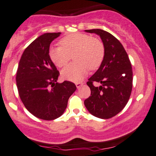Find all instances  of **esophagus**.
Returning a JSON list of instances; mask_svg holds the SVG:
<instances>
[{
    "instance_id": "esophagus-1",
    "label": "esophagus",
    "mask_w": 156,
    "mask_h": 156,
    "mask_svg": "<svg viewBox=\"0 0 156 156\" xmlns=\"http://www.w3.org/2000/svg\"><path fill=\"white\" fill-rule=\"evenodd\" d=\"M83 83H82V82H77V83H76V87L78 89V88H80V86L83 85Z\"/></svg>"
}]
</instances>
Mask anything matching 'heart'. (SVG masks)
I'll list each match as a JSON object with an SVG mask.
<instances>
[{
	"label": "heart",
	"mask_w": 156,
	"mask_h": 156,
	"mask_svg": "<svg viewBox=\"0 0 156 156\" xmlns=\"http://www.w3.org/2000/svg\"><path fill=\"white\" fill-rule=\"evenodd\" d=\"M61 46L51 47L49 57L58 67H63L69 62L71 56L76 62L62 71V76L71 81H80L90 69L97 70L105 57V46L97 37L85 33H76L64 37L59 41Z\"/></svg>",
	"instance_id": "b5f03b06"
}]
</instances>
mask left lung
I'll return each instance as SVG.
<instances>
[{
    "label": "left lung",
    "instance_id": "1",
    "mask_svg": "<svg viewBox=\"0 0 156 156\" xmlns=\"http://www.w3.org/2000/svg\"><path fill=\"white\" fill-rule=\"evenodd\" d=\"M96 33L105 46V57L99 68L86 83L91 96L84 105L91 115L108 119L119 113L128 102L132 90L133 72L131 62L121 42L108 32L86 30ZM95 82L101 83L95 87Z\"/></svg>",
    "mask_w": 156,
    "mask_h": 156
}]
</instances>
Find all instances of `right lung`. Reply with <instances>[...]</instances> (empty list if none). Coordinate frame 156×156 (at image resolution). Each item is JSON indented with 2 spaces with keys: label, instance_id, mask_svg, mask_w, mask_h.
I'll return each instance as SVG.
<instances>
[{
  "label": "right lung",
  "instance_id": "add662e5",
  "mask_svg": "<svg viewBox=\"0 0 156 156\" xmlns=\"http://www.w3.org/2000/svg\"><path fill=\"white\" fill-rule=\"evenodd\" d=\"M61 33H47L24 51L16 71L19 95L24 107L38 119L50 121L63 114L76 90L73 82L57 83L59 72L49 57V46Z\"/></svg>",
  "mask_w": 156,
  "mask_h": 156
}]
</instances>
